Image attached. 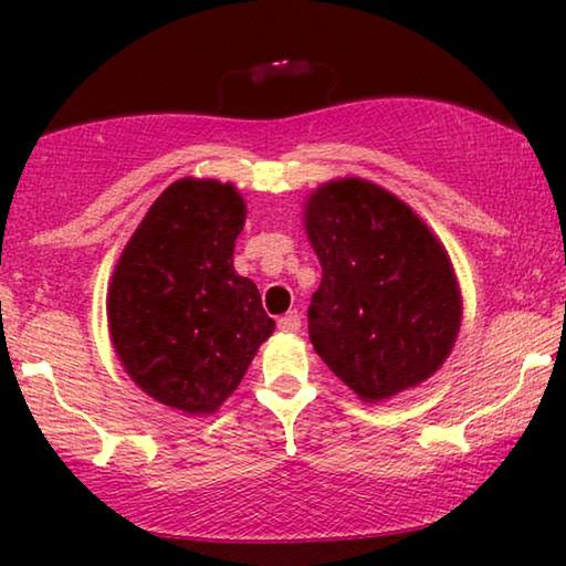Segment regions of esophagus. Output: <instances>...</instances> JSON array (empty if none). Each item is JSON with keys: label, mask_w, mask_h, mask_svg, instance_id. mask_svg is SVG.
<instances>
[{"label": "esophagus", "mask_w": 566, "mask_h": 566, "mask_svg": "<svg viewBox=\"0 0 566 566\" xmlns=\"http://www.w3.org/2000/svg\"><path fill=\"white\" fill-rule=\"evenodd\" d=\"M276 327H280L282 332H300V329H302V317H300V312H290V314H284V317H280V322H276Z\"/></svg>", "instance_id": "34e87169"}]
</instances>
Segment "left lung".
<instances>
[{
    "label": "left lung",
    "instance_id": "8db88e82",
    "mask_svg": "<svg viewBox=\"0 0 566 566\" xmlns=\"http://www.w3.org/2000/svg\"><path fill=\"white\" fill-rule=\"evenodd\" d=\"M306 234L322 264L310 339L334 375L364 401L434 375L454 347L462 296L427 224L387 189L339 179L310 197Z\"/></svg>",
    "mask_w": 566,
    "mask_h": 566
}]
</instances>
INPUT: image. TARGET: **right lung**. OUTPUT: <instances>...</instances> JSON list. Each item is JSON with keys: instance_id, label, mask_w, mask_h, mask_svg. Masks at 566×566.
Instances as JSON below:
<instances>
[{"instance_id": "right-lung-1", "label": "right lung", "mask_w": 566, "mask_h": 566, "mask_svg": "<svg viewBox=\"0 0 566 566\" xmlns=\"http://www.w3.org/2000/svg\"><path fill=\"white\" fill-rule=\"evenodd\" d=\"M244 202L232 185L179 179L149 207L109 284L114 349L161 405L209 415L274 332L260 290L234 272Z\"/></svg>"}]
</instances>
